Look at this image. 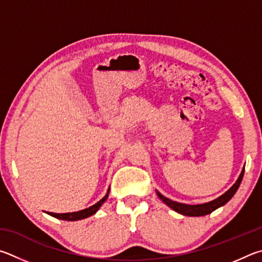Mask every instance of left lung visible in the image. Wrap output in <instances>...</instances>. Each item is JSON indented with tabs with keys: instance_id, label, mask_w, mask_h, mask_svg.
Wrapping results in <instances>:
<instances>
[{
	"instance_id": "left-lung-1",
	"label": "left lung",
	"mask_w": 262,
	"mask_h": 262,
	"mask_svg": "<svg viewBox=\"0 0 262 262\" xmlns=\"http://www.w3.org/2000/svg\"><path fill=\"white\" fill-rule=\"evenodd\" d=\"M244 170H245V167L243 168L241 175H239V177H238V180L236 181L235 184H233L230 189L226 192V193H223L221 196H219L217 199L212 200V201H209V203H206V204H200V205L181 204V203H177V201H172L171 199H168L167 196L162 195L159 191H157V194L159 195V198L161 199L164 204L169 206V207L175 210V212H177V213L185 215V216H204V215L210 214L212 212H214L215 209H217L221 207V206L226 205L228 201L232 198L233 194L236 193V191L238 190V187H239V185H241L243 176H244Z\"/></svg>"
}]
</instances>
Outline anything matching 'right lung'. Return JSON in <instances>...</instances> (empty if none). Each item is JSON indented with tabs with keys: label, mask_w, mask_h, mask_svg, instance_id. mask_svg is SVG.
Segmentation results:
<instances>
[{
	"label": "right lung",
	"mask_w": 262,
	"mask_h": 262,
	"mask_svg": "<svg viewBox=\"0 0 262 262\" xmlns=\"http://www.w3.org/2000/svg\"><path fill=\"white\" fill-rule=\"evenodd\" d=\"M108 194H109V190L107 192V194H105L102 199L100 201H98L95 205L91 206L89 208H85L82 210H79V212H73V213H63V214H57V213H49L47 212L49 215H52V216L59 219V220H64V221H78V220H82V219H86V217H90L91 215L95 214L98 212L99 208L102 206V204L104 203L105 200L108 198Z\"/></svg>",
	"instance_id": "1"
}]
</instances>
